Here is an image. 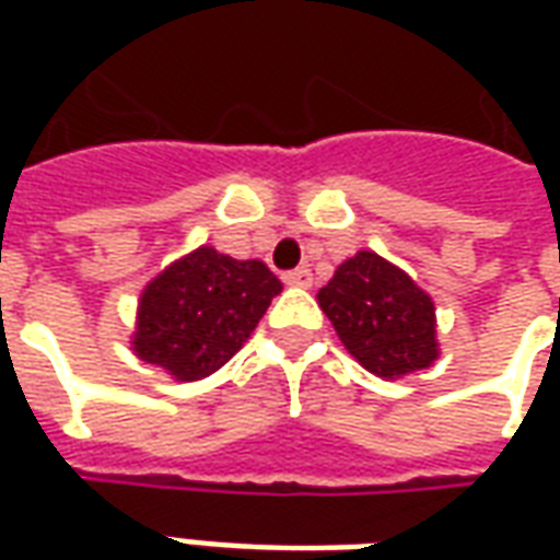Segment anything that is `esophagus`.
<instances>
[{
    "label": "esophagus",
    "instance_id": "1",
    "mask_svg": "<svg viewBox=\"0 0 560 560\" xmlns=\"http://www.w3.org/2000/svg\"><path fill=\"white\" fill-rule=\"evenodd\" d=\"M284 281H288V284H296V288H312V269H293V272L284 276Z\"/></svg>",
    "mask_w": 560,
    "mask_h": 560
}]
</instances>
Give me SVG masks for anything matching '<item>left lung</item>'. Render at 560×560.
Returning <instances> with one entry per match:
<instances>
[{
  "label": "left lung",
  "mask_w": 560,
  "mask_h": 560,
  "mask_svg": "<svg viewBox=\"0 0 560 560\" xmlns=\"http://www.w3.org/2000/svg\"><path fill=\"white\" fill-rule=\"evenodd\" d=\"M317 305L353 360L384 381L429 369L441 357L432 296L375 252L339 264L317 291Z\"/></svg>",
  "instance_id": "obj_1"
}]
</instances>
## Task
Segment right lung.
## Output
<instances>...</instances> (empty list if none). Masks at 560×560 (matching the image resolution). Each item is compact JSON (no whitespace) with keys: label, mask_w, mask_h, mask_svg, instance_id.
<instances>
[{"label":"right lung","mask_w":560,"mask_h":560,"mask_svg":"<svg viewBox=\"0 0 560 560\" xmlns=\"http://www.w3.org/2000/svg\"><path fill=\"white\" fill-rule=\"evenodd\" d=\"M279 293L281 281L264 260L200 245L143 288L131 351L173 381L209 377L248 341Z\"/></svg>","instance_id":"right-lung-1"}]
</instances>
